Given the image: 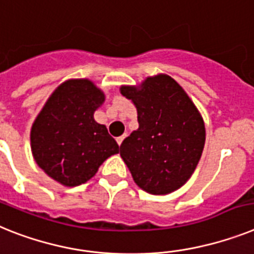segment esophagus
Instances as JSON below:
<instances>
[{
	"mask_svg": "<svg viewBox=\"0 0 254 254\" xmlns=\"http://www.w3.org/2000/svg\"><path fill=\"white\" fill-rule=\"evenodd\" d=\"M127 134L125 133V134H123V135H120V137H117V138H116V140H117V143H119V146H120V144L123 143V140L125 139V138H127Z\"/></svg>",
	"mask_w": 254,
	"mask_h": 254,
	"instance_id": "34e87169",
	"label": "esophagus"
}]
</instances>
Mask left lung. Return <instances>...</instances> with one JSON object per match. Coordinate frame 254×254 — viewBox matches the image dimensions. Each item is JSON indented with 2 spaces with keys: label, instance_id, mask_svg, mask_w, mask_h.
<instances>
[{
  "label": "left lung",
  "instance_id": "obj_1",
  "mask_svg": "<svg viewBox=\"0 0 254 254\" xmlns=\"http://www.w3.org/2000/svg\"><path fill=\"white\" fill-rule=\"evenodd\" d=\"M121 94L137 108L139 127L120 146L134 182L152 195L173 192L191 178L203 153L205 125L183 87L168 74L147 77Z\"/></svg>",
  "mask_w": 254,
  "mask_h": 254
}]
</instances>
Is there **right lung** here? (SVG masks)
Listing matches in <instances>:
<instances>
[{
	"mask_svg": "<svg viewBox=\"0 0 254 254\" xmlns=\"http://www.w3.org/2000/svg\"><path fill=\"white\" fill-rule=\"evenodd\" d=\"M103 91L87 78H69L55 89L31 127V150L37 165L67 187L93 178L119 144L106 125L94 120Z\"/></svg>",
	"mask_w": 254,
	"mask_h": 254,
	"instance_id": "1",
	"label": "right lung"
}]
</instances>
